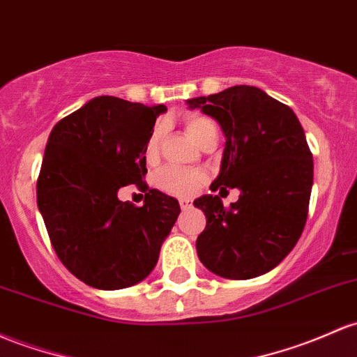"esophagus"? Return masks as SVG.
<instances>
[{
  "label": "esophagus",
  "instance_id": "obj_1",
  "mask_svg": "<svg viewBox=\"0 0 357 357\" xmlns=\"http://www.w3.org/2000/svg\"><path fill=\"white\" fill-rule=\"evenodd\" d=\"M179 206H181L183 210H188L191 206V202L188 198H181L179 199Z\"/></svg>",
  "mask_w": 357,
  "mask_h": 357
}]
</instances>
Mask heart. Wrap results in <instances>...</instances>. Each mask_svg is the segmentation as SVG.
<instances>
[{
  "label": "heart",
  "mask_w": 357,
  "mask_h": 357,
  "mask_svg": "<svg viewBox=\"0 0 357 357\" xmlns=\"http://www.w3.org/2000/svg\"><path fill=\"white\" fill-rule=\"evenodd\" d=\"M185 128L188 135L197 144H202L210 134H217V128H215L213 121L199 115L186 119ZM160 137H162V128L160 127H155L151 132V135H149L146 149H144V155H146L147 160H154L158 158ZM205 172L198 169H183V167L169 166L159 172L158 185L160 190L176 195V197H190V195L197 193L199 186L205 183Z\"/></svg>",
  "instance_id": "heart-1"
}]
</instances>
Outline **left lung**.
Instances as JSON below:
<instances>
[{"instance_id": "1", "label": "left lung", "mask_w": 357, "mask_h": 357, "mask_svg": "<svg viewBox=\"0 0 357 357\" xmlns=\"http://www.w3.org/2000/svg\"><path fill=\"white\" fill-rule=\"evenodd\" d=\"M220 123L222 169L210 190L241 197L229 209L218 195L195 199L206 227L197 252L206 269L227 280H250L276 268L295 248L308 217L313 159L293 109L254 86H232L188 100Z\"/></svg>"}]
</instances>
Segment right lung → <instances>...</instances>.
I'll return each instance as SVG.
<instances>
[{
  "label": "right lung",
  "mask_w": 357,
  "mask_h": 357,
  "mask_svg": "<svg viewBox=\"0 0 357 357\" xmlns=\"http://www.w3.org/2000/svg\"><path fill=\"white\" fill-rule=\"evenodd\" d=\"M164 112L98 96L50 132L37 205L57 257L89 287L120 289L147 278L181 211L178 199L144 181V149ZM127 184L146 193L142 207L116 197Z\"/></svg>",
  "instance_id": "obj_1"
}]
</instances>
